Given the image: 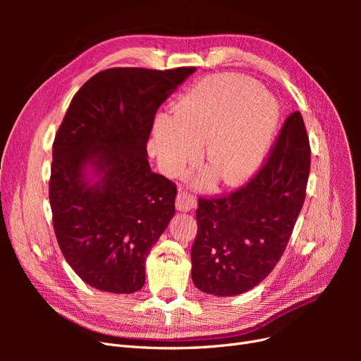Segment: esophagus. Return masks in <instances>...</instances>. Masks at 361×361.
<instances>
[{"label": "esophagus", "mask_w": 361, "mask_h": 361, "mask_svg": "<svg viewBox=\"0 0 361 361\" xmlns=\"http://www.w3.org/2000/svg\"><path fill=\"white\" fill-rule=\"evenodd\" d=\"M195 204H197V200H195V197L192 194H190L188 191L185 190H179L178 192V197H176V207L178 211H191L195 207Z\"/></svg>", "instance_id": "1"}]
</instances>
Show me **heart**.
<instances>
[{
  "label": "heart",
  "instance_id": "obj_1",
  "mask_svg": "<svg viewBox=\"0 0 361 361\" xmlns=\"http://www.w3.org/2000/svg\"><path fill=\"white\" fill-rule=\"evenodd\" d=\"M279 108L253 81L236 75L204 80L159 116L154 143L161 166L180 173L204 144L207 173L215 183L236 185L253 174L276 135Z\"/></svg>",
  "mask_w": 361,
  "mask_h": 361
}]
</instances>
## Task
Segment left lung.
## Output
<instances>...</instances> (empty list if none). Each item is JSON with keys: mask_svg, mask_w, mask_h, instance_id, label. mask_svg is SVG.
I'll list each match as a JSON object with an SVG mask.
<instances>
[{"mask_svg": "<svg viewBox=\"0 0 361 361\" xmlns=\"http://www.w3.org/2000/svg\"><path fill=\"white\" fill-rule=\"evenodd\" d=\"M309 171V137L295 111L253 179L226 197L199 199L191 248L195 288L233 297L269 276L301 212Z\"/></svg>", "mask_w": 361, "mask_h": 361, "instance_id": "1", "label": "left lung"}]
</instances>
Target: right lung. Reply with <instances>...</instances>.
<instances>
[{"label": "right lung", "mask_w": 361, "mask_h": 361, "mask_svg": "<svg viewBox=\"0 0 361 361\" xmlns=\"http://www.w3.org/2000/svg\"><path fill=\"white\" fill-rule=\"evenodd\" d=\"M195 68L106 69L76 92L52 145L49 203L61 253L87 285L145 286L146 257L174 215L176 185L150 170L159 105Z\"/></svg>", "instance_id": "1"}]
</instances>
